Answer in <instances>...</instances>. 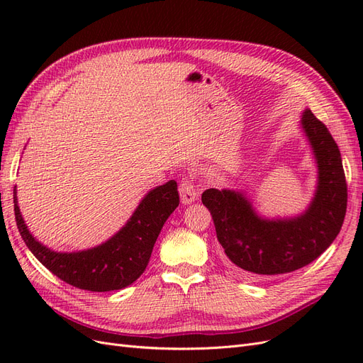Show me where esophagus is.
Returning <instances> with one entry per match:
<instances>
[{"instance_id":"1","label":"esophagus","mask_w":363,"mask_h":363,"mask_svg":"<svg viewBox=\"0 0 363 363\" xmlns=\"http://www.w3.org/2000/svg\"><path fill=\"white\" fill-rule=\"evenodd\" d=\"M179 192H180V199L183 204H191L196 199H199V191L195 189V186L192 184V180L189 179H183L180 186H179Z\"/></svg>"}]
</instances>
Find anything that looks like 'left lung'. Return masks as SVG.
<instances>
[{
	"label": "left lung",
	"instance_id": "1",
	"mask_svg": "<svg viewBox=\"0 0 363 363\" xmlns=\"http://www.w3.org/2000/svg\"><path fill=\"white\" fill-rule=\"evenodd\" d=\"M300 125L318 167L313 199L303 213L269 219L256 212L244 192L212 188L201 195L227 265L238 277L262 280L309 265L332 245L342 227L347 183L339 148L309 108L303 112Z\"/></svg>",
	"mask_w": 363,
	"mask_h": 363
}]
</instances>
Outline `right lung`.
Here are the masks:
<instances>
[{
    "instance_id": "obj_1",
    "label": "right lung",
    "mask_w": 363,
    "mask_h": 363,
    "mask_svg": "<svg viewBox=\"0 0 363 363\" xmlns=\"http://www.w3.org/2000/svg\"><path fill=\"white\" fill-rule=\"evenodd\" d=\"M13 203L19 233L43 267L79 289L108 292L123 289L142 276L160 230L177 208L180 196L175 180L157 186L142 199L125 225L111 239L94 248L74 252L50 250L30 233L18 206L16 186Z\"/></svg>"
}]
</instances>
